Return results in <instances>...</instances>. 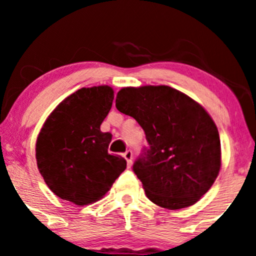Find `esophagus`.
I'll return each instance as SVG.
<instances>
[{
    "instance_id": "obj_1",
    "label": "esophagus",
    "mask_w": 256,
    "mask_h": 256,
    "mask_svg": "<svg viewBox=\"0 0 256 256\" xmlns=\"http://www.w3.org/2000/svg\"><path fill=\"white\" fill-rule=\"evenodd\" d=\"M124 158H126V161H128V166L131 167L132 158H134V152H132V150H130V149H128V150H126L124 152Z\"/></svg>"
}]
</instances>
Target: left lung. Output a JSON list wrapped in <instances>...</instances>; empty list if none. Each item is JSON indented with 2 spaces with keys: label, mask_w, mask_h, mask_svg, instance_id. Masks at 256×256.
<instances>
[{
  "label": "left lung",
  "mask_w": 256,
  "mask_h": 256,
  "mask_svg": "<svg viewBox=\"0 0 256 256\" xmlns=\"http://www.w3.org/2000/svg\"><path fill=\"white\" fill-rule=\"evenodd\" d=\"M116 107L144 130L149 146L132 168L146 198L167 210L196 204L222 166L218 128L204 108L166 85L122 88Z\"/></svg>",
  "instance_id": "obj_1"
}]
</instances>
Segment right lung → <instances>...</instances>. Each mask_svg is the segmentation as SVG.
I'll return each mask as SVG.
<instances>
[{
    "instance_id": "1",
    "label": "right lung",
    "mask_w": 256,
    "mask_h": 256,
    "mask_svg": "<svg viewBox=\"0 0 256 256\" xmlns=\"http://www.w3.org/2000/svg\"><path fill=\"white\" fill-rule=\"evenodd\" d=\"M113 98L108 85L82 88L44 122L36 143L37 166L58 198L90 204L102 198L125 171V158L108 152L112 134L100 128Z\"/></svg>"
}]
</instances>
